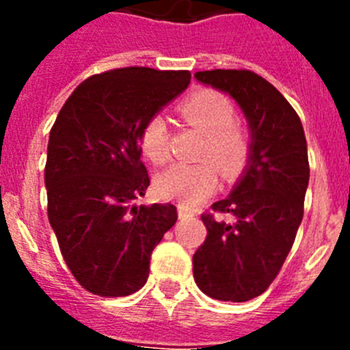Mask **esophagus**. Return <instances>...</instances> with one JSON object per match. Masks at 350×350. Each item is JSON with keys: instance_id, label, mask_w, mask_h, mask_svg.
<instances>
[{"instance_id": "34e87169", "label": "esophagus", "mask_w": 350, "mask_h": 350, "mask_svg": "<svg viewBox=\"0 0 350 350\" xmlns=\"http://www.w3.org/2000/svg\"><path fill=\"white\" fill-rule=\"evenodd\" d=\"M178 217H180V219L193 217V213H191L187 208H184V206H178Z\"/></svg>"}]
</instances>
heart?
<instances>
[{
  "instance_id": "heart-1",
  "label": "heart",
  "mask_w": 350,
  "mask_h": 350,
  "mask_svg": "<svg viewBox=\"0 0 350 350\" xmlns=\"http://www.w3.org/2000/svg\"><path fill=\"white\" fill-rule=\"evenodd\" d=\"M178 112L191 126L205 135L196 165H173L156 178V191L163 200H173L182 206H196L215 193L219 168L233 177L245 166L249 138L234 120V108L224 94L200 91L178 105ZM140 147L148 159L163 165L170 159L166 120L154 116L140 133Z\"/></svg>"
}]
</instances>
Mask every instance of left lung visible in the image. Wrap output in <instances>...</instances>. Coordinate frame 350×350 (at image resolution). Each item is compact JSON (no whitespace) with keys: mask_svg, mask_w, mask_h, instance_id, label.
<instances>
[{"mask_svg":"<svg viewBox=\"0 0 350 350\" xmlns=\"http://www.w3.org/2000/svg\"><path fill=\"white\" fill-rule=\"evenodd\" d=\"M198 82L230 94L249 122L247 166L215 212L203 213L206 238L193 256V273L206 296L249 301L268 289L282 268L303 219L308 187L307 140L289 101L249 70L198 71Z\"/></svg>","mask_w":350,"mask_h":350,"instance_id":"obj_1","label":"left lung"}]
</instances>
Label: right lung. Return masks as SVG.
I'll return each mask as SVG.
<instances>
[{
	"label": "right lung",
	"instance_id": "obj_1",
	"mask_svg": "<svg viewBox=\"0 0 350 350\" xmlns=\"http://www.w3.org/2000/svg\"><path fill=\"white\" fill-rule=\"evenodd\" d=\"M189 71L117 68L83 80L51 129L45 165L49 222L80 286L103 298L145 286L154 247L177 208L138 205L150 178L140 133L187 89Z\"/></svg>",
	"mask_w": 350,
	"mask_h": 350
}]
</instances>
